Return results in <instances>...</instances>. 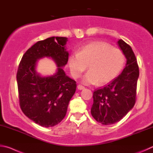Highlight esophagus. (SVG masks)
Returning <instances> with one entry per match:
<instances>
[{
    "label": "esophagus",
    "instance_id": "34e87169",
    "mask_svg": "<svg viewBox=\"0 0 153 153\" xmlns=\"http://www.w3.org/2000/svg\"><path fill=\"white\" fill-rule=\"evenodd\" d=\"M77 88L78 89V90H83V89H84L85 88L83 85H78L77 86Z\"/></svg>",
    "mask_w": 153,
    "mask_h": 153
}]
</instances>
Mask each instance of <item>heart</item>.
I'll use <instances>...</instances> for the list:
<instances>
[{
    "label": "heart",
    "instance_id": "obj_1",
    "mask_svg": "<svg viewBox=\"0 0 153 153\" xmlns=\"http://www.w3.org/2000/svg\"><path fill=\"white\" fill-rule=\"evenodd\" d=\"M123 52L101 41L88 43L82 47L79 53L68 57V65L72 76L78 78L89 65V71L83 77L85 84L104 85L112 82L124 68Z\"/></svg>",
    "mask_w": 153,
    "mask_h": 153
}]
</instances>
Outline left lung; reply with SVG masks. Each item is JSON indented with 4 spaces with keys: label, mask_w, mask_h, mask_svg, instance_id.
<instances>
[{
    "label": "left lung",
    "mask_w": 153,
    "mask_h": 153,
    "mask_svg": "<svg viewBox=\"0 0 153 153\" xmlns=\"http://www.w3.org/2000/svg\"><path fill=\"white\" fill-rule=\"evenodd\" d=\"M118 45L126 59L122 73L109 84L94 91V103L91 114L94 118L104 125L120 121L134 107L139 70L137 58L131 47L123 40Z\"/></svg>",
    "instance_id": "obj_1"
}]
</instances>
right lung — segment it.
Returning a JSON list of instances; mask_svg holds the SVG:
<instances>
[{
  "label": "right lung",
  "mask_w": 153,
  "mask_h": 153,
  "mask_svg": "<svg viewBox=\"0 0 153 153\" xmlns=\"http://www.w3.org/2000/svg\"><path fill=\"white\" fill-rule=\"evenodd\" d=\"M67 37H51L38 41L25 52L19 63L16 81L23 112L43 127L57 125L65 117L69 102L76 90V82L65 74L69 53ZM51 59L56 73L43 76L36 71L39 60Z\"/></svg>",
  "instance_id": "1"
}]
</instances>
